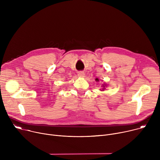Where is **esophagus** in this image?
Instances as JSON below:
<instances>
[{
    "mask_svg": "<svg viewBox=\"0 0 160 160\" xmlns=\"http://www.w3.org/2000/svg\"><path fill=\"white\" fill-rule=\"evenodd\" d=\"M85 76L84 74V72H82V71H81V72H78V76L80 77V78H84Z\"/></svg>",
    "mask_w": 160,
    "mask_h": 160,
    "instance_id": "1",
    "label": "esophagus"
}]
</instances>
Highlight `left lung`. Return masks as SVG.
I'll return each mask as SVG.
<instances>
[{
	"label": "left lung",
	"mask_w": 160,
	"mask_h": 160,
	"mask_svg": "<svg viewBox=\"0 0 160 160\" xmlns=\"http://www.w3.org/2000/svg\"><path fill=\"white\" fill-rule=\"evenodd\" d=\"M95 81H99V79L98 78H96L95 79ZM107 87V85L106 84H103L102 85V90H101V91H104L105 89H106V87Z\"/></svg>",
	"instance_id": "1"
}]
</instances>
